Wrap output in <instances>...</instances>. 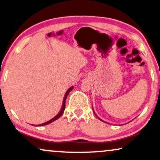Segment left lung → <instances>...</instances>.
I'll use <instances>...</instances> for the list:
<instances>
[{"instance_id": "8db88e82", "label": "left lung", "mask_w": 160, "mask_h": 160, "mask_svg": "<svg viewBox=\"0 0 160 160\" xmlns=\"http://www.w3.org/2000/svg\"><path fill=\"white\" fill-rule=\"evenodd\" d=\"M95 115H96V113H95ZM98 119H99V118H98ZM100 119V120H101V121H103V120H102L101 119ZM103 122H104V121H103Z\"/></svg>"}]
</instances>
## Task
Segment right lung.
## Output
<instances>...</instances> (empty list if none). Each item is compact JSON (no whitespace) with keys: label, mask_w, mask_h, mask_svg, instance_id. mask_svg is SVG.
I'll list each match as a JSON object with an SVG mask.
<instances>
[{"label":"right lung","mask_w":160,"mask_h":160,"mask_svg":"<svg viewBox=\"0 0 160 160\" xmlns=\"http://www.w3.org/2000/svg\"><path fill=\"white\" fill-rule=\"evenodd\" d=\"M72 88H73V87H71V88H69V89L67 90V92H66V93H65V95H64V99H63V103H62V109H61V110L60 111H59V113L57 114V115L55 116L54 118H52V119H50V120H49L48 122H45V123H43V124H41V125H35V126H43V125H48V124H50V123H52V122H54V121H56V119H58L59 117H60L62 115V113H64V109H65V102H66V98H67V97H68V94H69V92H70L71 90H72ZM35 126V125H34Z\"/></svg>","instance_id":"1"}]
</instances>
